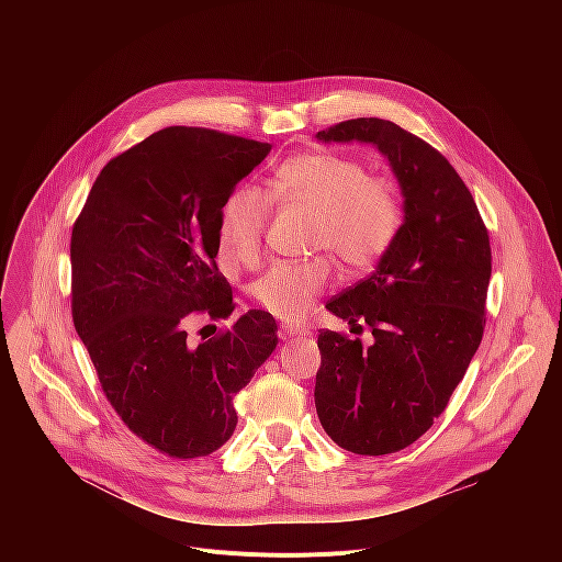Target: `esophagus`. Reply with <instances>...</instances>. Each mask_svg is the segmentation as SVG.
I'll return each mask as SVG.
<instances>
[{"instance_id":"obj_1","label":"esophagus","mask_w":562,"mask_h":562,"mask_svg":"<svg viewBox=\"0 0 562 562\" xmlns=\"http://www.w3.org/2000/svg\"><path fill=\"white\" fill-rule=\"evenodd\" d=\"M302 336H311V331L304 329V327H289V325H282V327H280V338H282V340L302 338Z\"/></svg>"}]
</instances>
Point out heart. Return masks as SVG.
<instances>
[{
    "instance_id": "b5f03b06",
    "label": "heart",
    "mask_w": 562,
    "mask_h": 562,
    "mask_svg": "<svg viewBox=\"0 0 562 562\" xmlns=\"http://www.w3.org/2000/svg\"><path fill=\"white\" fill-rule=\"evenodd\" d=\"M265 195L239 187L226 195L217 213V254L226 269H254L260 262L269 202L295 206L313 215L311 245L329 249L345 267L367 269L395 243L403 226V200L386 178H369L353 157L338 153H302L276 169ZM331 262H282L256 284V302L284 323L304 319L329 282Z\"/></svg>"
}]
</instances>
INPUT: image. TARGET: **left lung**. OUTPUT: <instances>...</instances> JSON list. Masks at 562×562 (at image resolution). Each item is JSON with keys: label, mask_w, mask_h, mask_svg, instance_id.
<instances>
[{"label": "left lung", "mask_w": 562, "mask_h": 562, "mask_svg": "<svg viewBox=\"0 0 562 562\" xmlns=\"http://www.w3.org/2000/svg\"><path fill=\"white\" fill-rule=\"evenodd\" d=\"M317 142L371 144L400 193L403 226L375 271L327 308L373 342L319 331L315 412L329 438L360 456L416 442L438 418L483 340L492 278L490 235L447 159L380 117L347 120Z\"/></svg>", "instance_id": "8db88e82"}]
</instances>
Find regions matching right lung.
I'll use <instances>...</instances> for the list:
<instances>
[{
    "label": "right lung",
    "instance_id": "right-lung-1",
    "mask_svg": "<svg viewBox=\"0 0 562 562\" xmlns=\"http://www.w3.org/2000/svg\"><path fill=\"white\" fill-rule=\"evenodd\" d=\"M271 144L167 126L113 157L70 237L72 323L111 407L146 445L202 458L235 431L233 397L278 347L271 313L193 345L198 313L226 317L217 213Z\"/></svg>",
    "mask_w": 562,
    "mask_h": 562
}]
</instances>
